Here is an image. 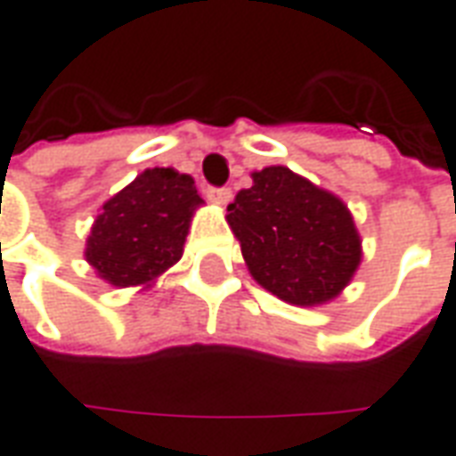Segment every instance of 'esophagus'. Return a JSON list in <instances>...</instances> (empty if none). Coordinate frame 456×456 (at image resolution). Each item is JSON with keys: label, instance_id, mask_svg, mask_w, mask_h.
Listing matches in <instances>:
<instances>
[{"label": "esophagus", "instance_id": "1", "mask_svg": "<svg viewBox=\"0 0 456 456\" xmlns=\"http://www.w3.org/2000/svg\"><path fill=\"white\" fill-rule=\"evenodd\" d=\"M208 198L210 200H216V203H228V200H231V198H233V191H231V188H213L210 186L208 188Z\"/></svg>", "mask_w": 456, "mask_h": 456}]
</instances>
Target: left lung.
<instances>
[{"mask_svg":"<svg viewBox=\"0 0 456 456\" xmlns=\"http://www.w3.org/2000/svg\"><path fill=\"white\" fill-rule=\"evenodd\" d=\"M253 278L293 305L340 293L360 265V235L340 198L290 168L268 166L228 206Z\"/></svg>","mask_w":456,"mask_h":456,"instance_id":"obj_1","label":"left lung"}]
</instances>
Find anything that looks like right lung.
Segmentation results:
<instances>
[{"label":"right lung","instance_id":"obj_1","mask_svg":"<svg viewBox=\"0 0 456 456\" xmlns=\"http://www.w3.org/2000/svg\"><path fill=\"white\" fill-rule=\"evenodd\" d=\"M198 203L191 175L174 168L143 171L103 203L86 240V260L118 288L153 281L183 256Z\"/></svg>","mask_w":456,"mask_h":456}]
</instances>
